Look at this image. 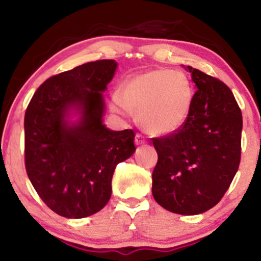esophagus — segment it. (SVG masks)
Segmentation results:
<instances>
[{"instance_id": "1", "label": "esophagus", "mask_w": 261, "mask_h": 261, "mask_svg": "<svg viewBox=\"0 0 261 261\" xmlns=\"http://www.w3.org/2000/svg\"><path fill=\"white\" fill-rule=\"evenodd\" d=\"M135 143H136L137 146L145 145V143H147V140H146V137L143 136V135L136 134V137H135Z\"/></svg>"}]
</instances>
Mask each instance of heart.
Here are the masks:
<instances>
[{"label":"heart","instance_id":"obj_1","mask_svg":"<svg viewBox=\"0 0 261 261\" xmlns=\"http://www.w3.org/2000/svg\"><path fill=\"white\" fill-rule=\"evenodd\" d=\"M194 89L180 71L158 68L131 77L114 95L113 112L136 114L141 127L151 135H169L179 130L190 115Z\"/></svg>","mask_w":261,"mask_h":261}]
</instances>
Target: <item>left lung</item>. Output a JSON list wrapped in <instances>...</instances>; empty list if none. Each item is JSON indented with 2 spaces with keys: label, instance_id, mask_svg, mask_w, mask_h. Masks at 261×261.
<instances>
[{
  "label": "left lung",
  "instance_id": "1",
  "mask_svg": "<svg viewBox=\"0 0 261 261\" xmlns=\"http://www.w3.org/2000/svg\"><path fill=\"white\" fill-rule=\"evenodd\" d=\"M187 70L197 91L185 124L152 139L158 153L152 194L170 212L199 215L220 202L238 170L243 119L223 82L191 66Z\"/></svg>",
  "mask_w": 261,
  "mask_h": 261
}]
</instances>
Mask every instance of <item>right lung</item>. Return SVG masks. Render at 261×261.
I'll use <instances>...</instances> for the list:
<instances>
[{"mask_svg": "<svg viewBox=\"0 0 261 261\" xmlns=\"http://www.w3.org/2000/svg\"><path fill=\"white\" fill-rule=\"evenodd\" d=\"M116 67L114 60H98L50 77L25 110L27 174L47 207L62 217L100 211L112 196L116 166L136 149L133 130L103 124V92ZM73 113L76 122L69 120Z\"/></svg>", "mask_w": 261, "mask_h": 261, "instance_id": "obj_1", "label": "right lung"}]
</instances>
